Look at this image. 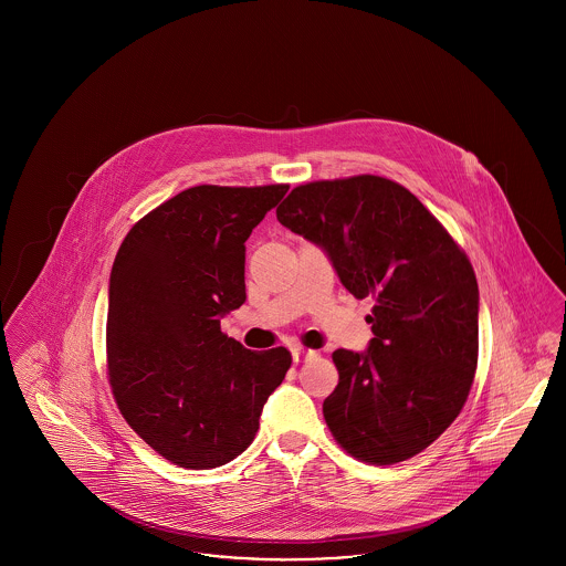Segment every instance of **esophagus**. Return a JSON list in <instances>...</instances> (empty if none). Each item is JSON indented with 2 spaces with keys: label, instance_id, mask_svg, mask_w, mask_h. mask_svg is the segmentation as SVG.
<instances>
[{
  "label": "esophagus",
  "instance_id": "1",
  "mask_svg": "<svg viewBox=\"0 0 566 566\" xmlns=\"http://www.w3.org/2000/svg\"><path fill=\"white\" fill-rule=\"evenodd\" d=\"M316 354H318V352L307 350V348L295 346V348H293V360H295V363H303V360H310V358H314Z\"/></svg>",
  "mask_w": 566,
  "mask_h": 566
}]
</instances>
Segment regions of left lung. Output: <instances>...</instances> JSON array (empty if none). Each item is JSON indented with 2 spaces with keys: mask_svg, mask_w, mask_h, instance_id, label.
<instances>
[{
  "mask_svg": "<svg viewBox=\"0 0 566 566\" xmlns=\"http://www.w3.org/2000/svg\"><path fill=\"white\" fill-rule=\"evenodd\" d=\"M275 214L352 295L376 298L367 350L333 352V437L374 464L416 457L457 420L475 376L480 291L467 254L416 195L379 176L296 187Z\"/></svg>",
  "mask_w": 566,
  "mask_h": 566,
  "instance_id": "obj_1",
  "label": "left lung"
}]
</instances>
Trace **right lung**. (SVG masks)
Instances as JSON below:
<instances>
[{"mask_svg":"<svg viewBox=\"0 0 566 566\" xmlns=\"http://www.w3.org/2000/svg\"><path fill=\"white\" fill-rule=\"evenodd\" d=\"M271 187H192L144 216L120 243L108 289V374L123 418L185 469L240 457L286 348L254 352L220 331L245 301V240L286 195Z\"/></svg>","mask_w":566,"mask_h":566,"instance_id":"add662e5","label":"right lung"}]
</instances>
